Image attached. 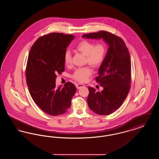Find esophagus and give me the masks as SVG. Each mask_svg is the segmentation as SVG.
Segmentation results:
<instances>
[{"instance_id": "esophagus-1", "label": "esophagus", "mask_w": 159, "mask_h": 159, "mask_svg": "<svg viewBox=\"0 0 159 159\" xmlns=\"http://www.w3.org/2000/svg\"><path fill=\"white\" fill-rule=\"evenodd\" d=\"M84 86H85L84 84H81V83H78V84H76V88H77V89H80V88H83V87H84Z\"/></svg>"}]
</instances>
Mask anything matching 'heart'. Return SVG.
Wrapping results in <instances>:
<instances>
[{"instance_id": "heart-1", "label": "heart", "mask_w": 159, "mask_h": 159, "mask_svg": "<svg viewBox=\"0 0 159 159\" xmlns=\"http://www.w3.org/2000/svg\"><path fill=\"white\" fill-rule=\"evenodd\" d=\"M76 49L86 57V62L93 67H98L104 60L107 53V47L104 43H98L94 45L93 42L82 40L76 46ZM71 53L67 50L64 56L66 65L71 62ZM92 75V70L88 67L77 68L72 77L79 82H84Z\"/></svg>"}]
</instances>
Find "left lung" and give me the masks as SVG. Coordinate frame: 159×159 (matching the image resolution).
Listing matches in <instances>:
<instances>
[{"mask_svg":"<svg viewBox=\"0 0 159 159\" xmlns=\"http://www.w3.org/2000/svg\"><path fill=\"white\" fill-rule=\"evenodd\" d=\"M82 38L101 39L108 46L96 81L103 88L98 92L88 87V104L95 113L107 116L121 106L128 96L131 82V62L128 49L121 38L105 31L84 34Z\"/></svg>","mask_w":159,"mask_h":159,"instance_id":"left-lung-1","label":"left lung"}]
</instances>
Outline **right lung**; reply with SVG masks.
<instances>
[{
  "label": "right lung",
  "instance_id": "1",
  "mask_svg": "<svg viewBox=\"0 0 159 159\" xmlns=\"http://www.w3.org/2000/svg\"><path fill=\"white\" fill-rule=\"evenodd\" d=\"M74 36L53 33L39 38L31 48L26 67V82L31 97L46 113L58 116L71 107L76 92L70 82L56 87L57 75L64 71L66 48Z\"/></svg>",
  "mask_w": 159,
  "mask_h": 159
}]
</instances>
